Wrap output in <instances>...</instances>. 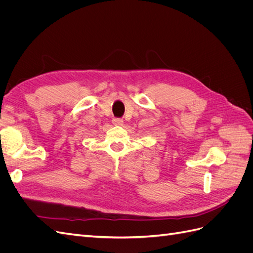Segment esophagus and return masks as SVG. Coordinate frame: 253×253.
I'll return each instance as SVG.
<instances>
[{
  "mask_svg": "<svg viewBox=\"0 0 253 253\" xmlns=\"http://www.w3.org/2000/svg\"><path fill=\"white\" fill-rule=\"evenodd\" d=\"M113 124L116 125V126H121L122 124H124V120H122L121 118H113Z\"/></svg>",
  "mask_w": 253,
  "mask_h": 253,
  "instance_id": "esophagus-1",
  "label": "esophagus"
}]
</instances>
